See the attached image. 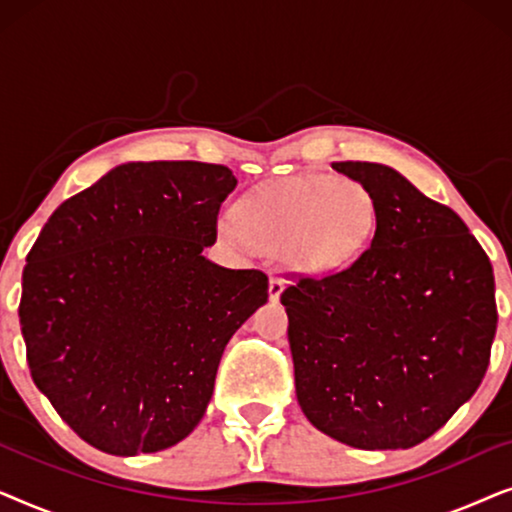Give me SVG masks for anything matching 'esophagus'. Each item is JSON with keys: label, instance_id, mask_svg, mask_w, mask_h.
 <instances>
[{"label": "esophagus", "instance_id": "34e87169", "mask_svg": "<svg viewBox=\"0 0 512 512\" xmlns=\"http://www.w3.org/2000/svg\"><path fill=\"white\" fill-rule=\"evenodd\" d=\"M282 291H284V279L277 275H270V286H268L270 300H277L279 296H282Z\"/></svg>", "mask_w": 512, "mask_h": 512}]
</instances>
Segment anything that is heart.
Instances as JSON below:
<instances>
[{
	"label": "heart",
	"mask_w": 512,
	"mask_h": 512,
	"mask_svg": "<svg viewBox=\"0 0 512 512\" xmlns=\"http://www.w3.org/2000/svg\"><path fill=\"white\" fill-rule=\"evenodd\" d=\"M375 228V200L359 181L335 174H293L258 188L223 216L221 233L282 251L293 268H342L366 247Z\"/></svg>",
	"instance_id": "1"
}]
</instances>
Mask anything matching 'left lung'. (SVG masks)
<instances>
[{
    "label": "left lung",
    "instance_id": "1",
    "mask_svg": "<svg viewBox=\"0 0 512 512\" xmlns=\"http://www.w3.org/2000/svg\"><path fill=\"white\" fill-rule=\"evenodd\" d=\"M370 191L375 233L345 268L282 291L305 417L361 450L433 436L487 373L492 263L466 223L387 165L333 163Z\"/></svg>",
    "mask_w": 512,
    "mask_h": 512
}]
</instances>
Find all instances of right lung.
<instances>
[{
  "label": "right lung",
  "instance_id": "1",
  "mask_svg": "<svg viewBox=\"0 0 512 512\" xmlns=\"http://www.w3.org/2000/svg\"><path fill=\"white\" fill-rule=\"evenodd\" d=\"M235 186L226 165H118L62 202L27 254V366L97 450L132 457L184 440L228 340L268 300L265 272L202 256Z\"/></svg>",
  "mask_w": 512,
  "mask_h": 512
}]
</instances>
